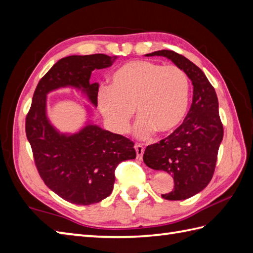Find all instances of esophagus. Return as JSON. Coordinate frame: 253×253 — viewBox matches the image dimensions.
<instances>
[{
  "mask_svg": "<svg viewBox=\"0 0 253 253\" xmlns=\"http://www.w3.org/2000/svg\"><path fill=\"white\" fill-rule=\"evenodd\" d=\"M135 149H136V152H137V159L138 160H141L142 159V155H143V152H144L143 147L141 146L140 143H136L135 144Z\"/></svg>",
  "mask_w": 253,
  "mask_h": 253,
  "instance_id": "1",
  "label": "esophagus"
}]
</instances>
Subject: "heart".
<instances>
[{
    "label": "heart",
    "instance_id": "1",
    "mask_svg": "<svg viewBox=\"0 0 253 253\" xmlns=\"http://www.w3.org/2000/svg\"><path fill=\"white\" fill-rule=\"evenodd\" d=\"M189 96V78L181 68L136 60L111 75L109 88L98 94V106L107 126L118 135L128 130L135 110L136 136L147 139L154 131L173 132L185 120Z\"/></svg>",
    "mask_w": 253,
    "mask_h": 253
}]
</instances>
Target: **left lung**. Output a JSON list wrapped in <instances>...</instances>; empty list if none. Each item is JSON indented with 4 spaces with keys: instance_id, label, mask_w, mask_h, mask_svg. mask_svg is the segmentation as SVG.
<instances>
[{
    "instance_id": "obj_1",
    "label": "left lung",
    "mask_w": 253,
    "mask_h": 253,
    "mask_svg": "<svg viewBox=\"0 0 253 253\" xmlns=\"http://www.w3.org/2000/svg\"><path fill=\"white\" fill-rule=\"evenodd\" d=\"M146 55L169 58L187 74L193 85L192 103L184 123L169 137L148 146L143 154V162L150 169L173 176L174 189L162 198L185 200L203 190L215 169L224 135L217 95L204 73L185 56L170 50Z\"/></svg>"
}]
</instances>
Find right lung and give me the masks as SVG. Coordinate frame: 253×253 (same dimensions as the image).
I'll return each mask as SVG.
<instances>
[{"label": "right lung", "instance_id": "obj_1", "mask_svg": "<svg viewBox=\"0 0 253 253\" xmlns=\"http://www.w3.org/2000/svg\"><path fill=\"white\" fill-rule=\"evenodd\" d=\"M116 57L91 54L62 58L40 79L26 116L27 139L42 180L57 196L78 206L98 203L111 195L117 165L136 158L133 142L91 123L73 135L61 133L46 116V94L73 87L96 106L99 84H90L91 73L112 66Z\"/></svg>", "mask_w": 253, "mask_h": 253}]
</instances>
